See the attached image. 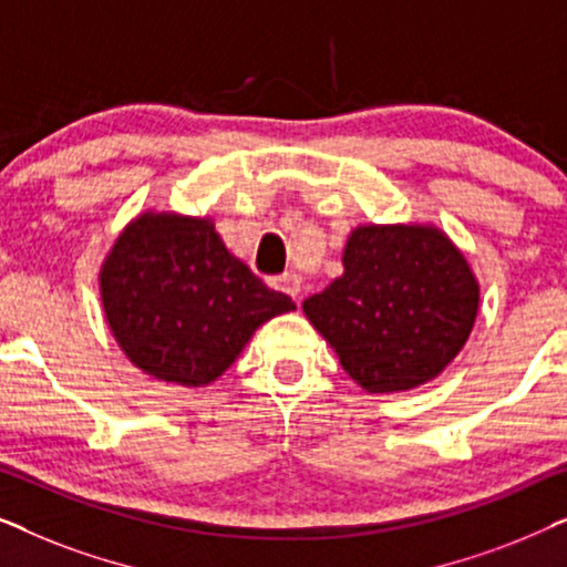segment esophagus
Here are the masks:
<instances>
[{
  "label": "esophagus",
  "instance_id": "34e87169",
  "mask_svg": "<svg viewBox=\"0 0 567 567\" xmlns=\"http://www.w3.org/2000/svg\"><path fill=\"white\" fill-rule=\"evenodd\" d=\"M274 286H276L278 291L289 293L291 299L299 301V297H301V278L297 274H284V276L274 278Z\"/></svg>",
  "mask_w": 567,
  "mask_h": 567
}]
</instances>
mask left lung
<instances>
[{
	"label": "left lung",
	"mask_w": 567,
	"mask_h": 567,
	"mask_svg": "<svg viewBox=\"0 0 567 567\" xmlns=\"http://www.w3.org/2000/svg\"><path fill=\"white\" fill-rule=\"evenodd\" d=\"M480 284L431 224H363L348 237L343 276L305 299L307 320L371 394L413 390L467 343Z\"/></svg>",
	"instance_id": "left-lung-1"
}]
</instances>
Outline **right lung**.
<instances>
[{
  "instance_id": "1",
  "label": "right lung",
  "mask_w": 567,
  "mask_h": 567,
  "mask_svg": "<svg viewBox=\"0 0 567 567\" xmlns=\"http://www.w3.org/2000/svg\"><path fill=\"white\" fill-rule=\"evenodd\" d=\"M100 299L121 351L154 379L206 386L252 332L297 305L224 247L204 216L144 212L100 268Z\"/></svg>"
}]
</instances>
